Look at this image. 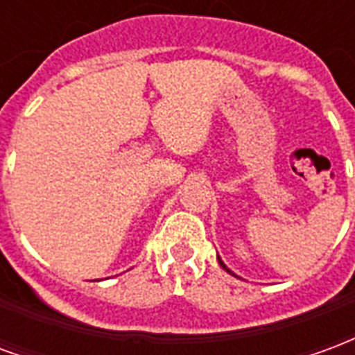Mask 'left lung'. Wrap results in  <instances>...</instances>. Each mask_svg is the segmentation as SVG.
<instances>
[{"instance_id":"left-lung-1","label":"left lung","mask_w":355,"mask_h":355,"mask_svg":"<svg viewBox=\"0 0 355 355\" xmlns=\"http://www.w3.org/2000/svg\"><path fill=\"white\" fill-rule=\"evenodd\" d=\"M218 262H220V266H223V268H224V270H226V272H230V270H228V268L224 266V262H223V261H220V259H218ZM230 274H232V272H230Z\"/></svg>"}]
</instances>
